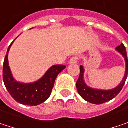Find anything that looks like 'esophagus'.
I'll use <instances>...</instances> for the list:
<instances>
[{"label": "esophagus", "mask_w": 128, "mask_h": 128, "mask_svg": "<svg viewBox=\"0 0 128 128\" xmlns=\"http://www.w3.org/2000/svg\"><path fill=\"white\" fill-rule=\"evenodd\" d=\"M78 60V57L77 56H74L72 57L70 60V63L73 64V63H77Z\"/></svg>", "instance_id": "34e87169"}]
</instances>
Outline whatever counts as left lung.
Segmentation results:
<instances>
[{
	"label": "left lung",
	"mask_w": 128,
	"mask_h": 128,
	"mask_svg": "<svg viewBox=\"0 0 128 128\" xmlns=\"http://www.w3.org/2000/svg\"><path fill=\"white\" fill-rule=\"evenodd\" d=\"M116 50L119 52L124 58L126 68H125V73L124 76L122 81L120 82V84L112 90H98V89H93L91 87H88L85 84V82L84 80V69L82 66H80V75L78 79L76 82V88H77L78 92L80 96L85 100L86 101L93 104H102L107 101H109L112 100L114 98L117 96L120 91L122 90L124 84L125 83L126 78L128 76V60L127 56V52L125 46L123 44H121L119 46L116 48Z\"/></svg>",
	"instance_id": "obj_1"
}]
</instances>
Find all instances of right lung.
<instances>
[{
    "instance_id": "add662e5",
    "label": "right lung",
    "mask_w": 128,
    "mask_h": 128,
    "mask_svg": "<svg viewBox=\"0 0 128 128\" xmlns=\"http://www.w3.org/2000/svg\"><path fill=\"white\" fill-rule=\"evenodd\" d=\"M13 42L8 48L4 62L3 79L6 88L16 102L31 106L39 105L50 96L55 79L60 73L66 68V66L56 65L52 66L43 77L32 83L25 84L16 82L12 76L8 60V52Z\"/></svg>"
}]
</instances>
